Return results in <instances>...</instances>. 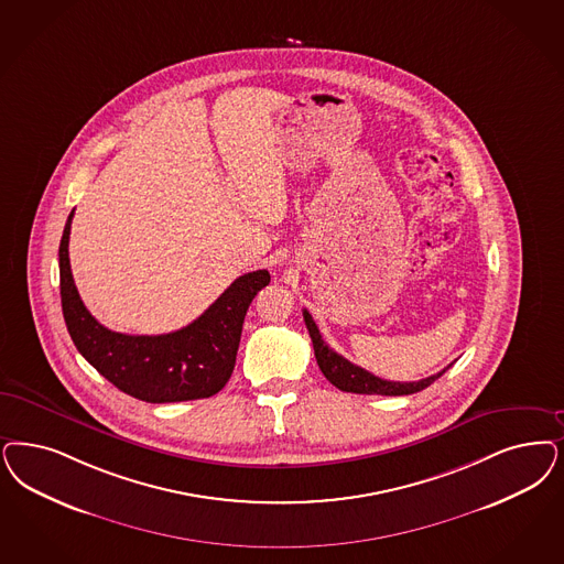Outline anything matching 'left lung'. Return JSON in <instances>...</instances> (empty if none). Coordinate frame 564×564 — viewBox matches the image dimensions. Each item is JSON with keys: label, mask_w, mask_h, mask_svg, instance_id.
Here are the masks:
<instances>
[{"label": "left lung", "mask_w": 564, "mask_h": 564, "mask_svg": "<svg viewBox=\"0 0 564 564\" xmlns=\"http://www.w3.org/2000/svg\"><path fill=\"white\" fill-rule=\"evenodd\" d=\"M304 321L311 333L312 346H314V356L318 362V369L323 370V375L329 379L330 383L341 391H351V393H367V395H410L416 393L421 389L429 388L435 379H440L446 369L437 375H431L427 379L421 381H388V379H379L369 370L360 369L356 365H351L350 360H346L344 356H339L337 351L330 350L329 346L323 341L316 323L312 321L311 312L304 311Z\"/></svg>", "instance_id": "1"}]
</instances>
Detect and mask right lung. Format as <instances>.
<instances>
[{"label": "right lung", "mask_w": 564, "mask_h": 564, "mask_svg": "<svg viewBox=\"0 0 564 564\" xmlns=\"http://www.w3.org/2000/svg\"><path fill=\"white\" fill-rule=\"evenodd\" d=\"M73 214L59 239V295L66 329L83 358L120 391L164 404L210 398L235 367L241 327L253 295L271 283L269 271L241 274L192 325L166 335H127L106 329L77 292L68 239Z\"/></svg>", "instance_id": "add662e5"}]
</instances>
